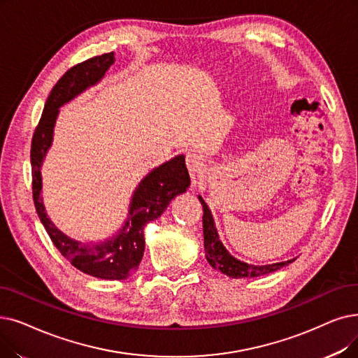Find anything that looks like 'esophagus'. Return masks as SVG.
Returning <instances> with one entry per match:
<instances>
[{
    "instance_id": "obj_1",
    "label": "esophagus",
    "mask_w": 358,
    "mask_h": 358,
    "mask_svg": "<svg viewBox=\"0 0 358 358\" xmlns=\"http://www.w3.org/2000/svg\"><path fill=\"white\" fill-rule=\"evenodd\" d=\"M185 165H187L192 180L196 182L200 174L203 173V166H205L203 158H201L199 153H187V157H185Z\"/></svg>"
}]
</instances>
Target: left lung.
<instances>
[{
	"instance_id": "left-lung-1",
	"label": "left lung",
	"mask_w": 358,
	"mask_h": 358,
	"mask_svg": "<svg viewBox=\"0 0 358 358\" xmlns=\"http://www.w3.org/2000/svg\"><path fill=\"white\" fill-rule=\"evenodd\" d=\"M199 200L201 206H203V237H205V252H206V259L209 262V265L217 271H221L224 275L229 278H256L266 275L271 272H275L278 269H281L289 263H292L295 259L287 260V262H279L273 263V265H263V266H255V265H248V263H244L241 260H237L236 257H232L224 244L220 240V236H217L215 222L212 213L205 203V200L199 196Z\"/></svg>"
}]
</instances>
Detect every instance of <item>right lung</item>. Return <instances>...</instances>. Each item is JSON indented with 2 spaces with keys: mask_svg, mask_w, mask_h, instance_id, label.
Here are the masks:
<instances>
[{
  "mask_svg": "<svg viewBox=\"0 0 358 358\" xmlns=\"http://www.w3.org/2000/svg\"><path fill=\"white\" fill-rule=\"evenodd\" d=\"M114 52L89 58L76 64L61 77L52 87L46 99L42 117L35 129L30 148V164H32V193L35 208L41 222L51 237L58 252L71 265L90 276L101 279H127L138 268L145 253L143 228L150 221L157 220L176 196L184 193L190 185V176L185 166L184 155L155 168L141 181L136 189L129 220L118 234L103 243H79L69 238L58 231L51 220L46 216L41 196L42 178L41 166L52 143V133L58 108L71 101L89 86L98 83L105 71L114 64Z\"/></svg>",
  "mask_w": 358,
  "mask_h": 358,
  "instance_id": "obj_1",
  "label": "right lung"
}]
</instances>
